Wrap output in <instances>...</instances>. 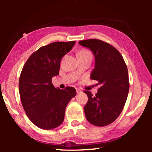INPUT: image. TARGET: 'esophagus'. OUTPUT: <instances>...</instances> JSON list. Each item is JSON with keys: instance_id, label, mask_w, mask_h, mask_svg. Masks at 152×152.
<instances>
[{"instance_id": "1", "label": "esophagus", "mask_w": 152, "mask_h": 152, "mask_svg": "<svg viewBox=\"0 0 152 152\" xmlns=\"http://www.w3.org/2000/svg\"><path fill=\"white\" fill-rule=\"evenodd\" d=\"M82 92V91H81V90H80V89H78V88H76V93L77 94H80V93H81Z\"/></svg>"}]
</instances>
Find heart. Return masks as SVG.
I'll use <instances>...</instances> for the list:
<instances>
[{"mask_svg":"<svg viewBox=\"0 0 152 152\" xmlns=\"http://www.w3.org/2000/svg\"><path fill=\"white\" fill-rule=\"evenodd\" d=\"M80 52H83V53H88V52H87V51H80Z\"/></svg>","mask_w":152,"mask_h":152,"instance_id":"b5f03b06","label":"heart"}]
</instances>
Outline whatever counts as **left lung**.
<instances>
[{
	"label": "left lung",
	"mask_w": 152,
	"mask_h": 152,
	"mask_svg": "<svg viewBox=\"0 0 152 152\" xmlns=\"http://www.w3.org/2000/svg\"><path fill=\"white\" fill-rule=\"evenodd\" d=\"M78 43L94 54L95 65L91 79L101 85L94 96L84 91L88 99L84 107L85 116L91 124L104 127L117 119L127 101L129 90L127 66L119 51L108 43L93 39Z\"/></svg>",
	"instance_id": "left-lung-1"
}]
</instances>
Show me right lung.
<instances>
[{"mask_svg": "<svg viewBox=\"0 0 152 152\" xmlns=\"http://www.w3.org/2000/svg\"><path fill=\"white\" fill-rule=\"evenodd\" d=\"M76 42H57L41 47L31 55L20 73L19 90L23 107L33 124L50 130L63 123L65 109L76 95V89L56 88L51 83L59 75L60 61Z\"/></svg>", "mask_w": 152, "mask_h": 152, "instance_id": "obj_1", "label": "right lung"}]
</instances>
